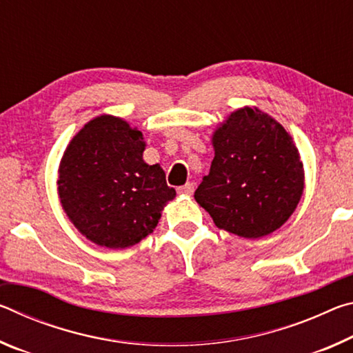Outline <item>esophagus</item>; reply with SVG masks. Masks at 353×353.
I'll return each instance as SVG.
<instances>
[{
    "label": "esophagus",
    "mask_w": 353,
    "mask_h": 353,
    "mask_svg": "<svg viewBox=\"0 0 353 353\" xmlns=\"http://www.w3.org/2000/svg\"><path fill=\"white\" fill-rule=\"evenodd\" d=\"M177 191H179V193H182V194H193L194 183L193 182H187V183L183 185V187H179Z\"/></svg>",
    "instance_id": "1"
}]
</instances>
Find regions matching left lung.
<instances>
[{"mask_svg":"<svg viewBox=\"0 0 353 353\" xmlns=\"http://www.w3.org/2000/svg\"><path fill=\"white\" fill-rule=\"evenodd\" d=\"M214 157L194 199L218 229L261 238L294 213L305 171L292 137L259 107L227 115L212 135Z\"/></svg>","mask_w":353,"mask_h":353,"instance_id":"1","label":"left lung"}]
</instances>
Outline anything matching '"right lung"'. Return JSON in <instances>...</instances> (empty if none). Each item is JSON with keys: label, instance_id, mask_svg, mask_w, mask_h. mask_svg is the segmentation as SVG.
Wrapping results in <instances>:
<instances>
[{"label": "right lung", "instance_id": "obj_1", "mask_svg": "<svg viewBox=\"0 0 353 353\" xmlns=\"http://www.w3.org/2000/svg\"><path fill=\"white\" fill-rule=\"evenodd\" d=\"M146 141L126 119L99 115L73 139L59 163L57 193L81 234L107 249L140 243L176 198L159 163L143 160Z\"/></svg>", "mask_w": 353, "mask_h": 353}]
</instances>
